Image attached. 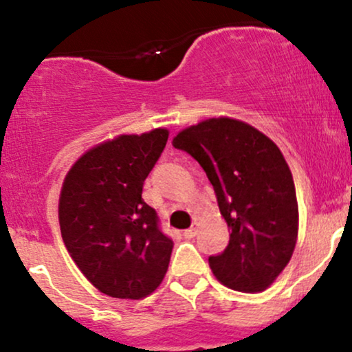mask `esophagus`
Masks as SVG:
<instances>
[{
    "instance_id": "1",
    "label": "esophagus",
    "mask_w": 352,
    "mask_h": 352,
    "mask_svg": "<svg viewBox=\"0 0 352 352\" xmlns=\"http://www.w3.org/2000/svg\"><path fill=\"white\" fill-rule=\"evenodd\" d=\"M197 232H199V230H197V227H192V228L185 230V232H184V236H185V238H188V240H190V238H193V236L197 235Z\"/></svg>"
}]
</instances>
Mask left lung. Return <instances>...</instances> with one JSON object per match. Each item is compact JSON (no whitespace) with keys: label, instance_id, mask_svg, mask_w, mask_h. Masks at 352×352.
Instances as JSON below:
<instances>
[{"label":"left lung","instance_id":"obj_1","mask_svg":"<svg viewBox=\"0 0 352 352\" xmlns=\"http://www.w3.org/2000/svg\"><path fill=\"white\" fill-rule=\"evenodd\" d=\"M172 144L204 167L228 225V246L208 258L215 278L235 292H265L292 260L300 225L293 175L278 145L232 117L190 125Z\"/></svg>","mask_w":352,"mask_h":352}]
</instances>
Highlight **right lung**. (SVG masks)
Listing matches in <instances>:
<instances>
[{"instance_id": "1", "label": "right lung", "mask_w": 352, "mask_h": 352, "mask_svg": "<svg viewBox=\"0 0 352 352\" xmlns=\"http://www.w3.org/2000/svg\"><path fill=\"white\" fill-rule=\"evenodd\" d=\"M168 139L167 129L120 134L72 164L59 195L63 241L100 293L142 300L168 270L173 241L142 199L144 180Z\"/></svg>"}]
</instances>
